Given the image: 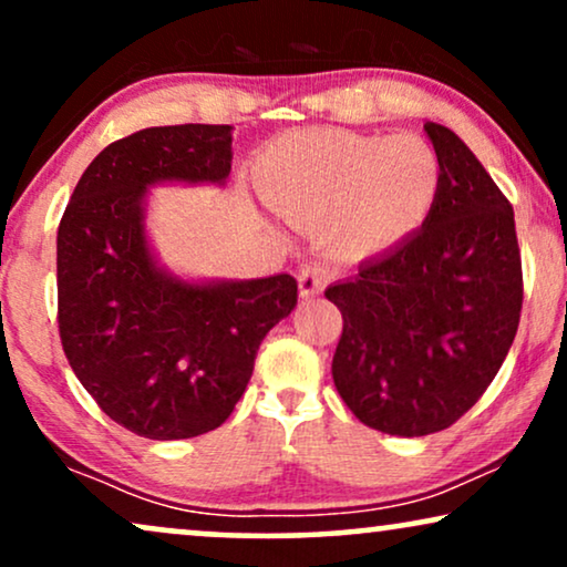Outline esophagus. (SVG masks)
<instances>
[{"label":"esophagus","instance_id":"obj_1","mask_svg":"<svg viewBox=\"0 0 567 567\" xmlns=\"http://www.w3.org/2000/svg\"><path fill=\"white\" fill-rule=\"evenodd\" d=\"M329 279H332V271H329L327 264H321V261L306 264V267L298 271V288H300V296H303V298L319 296V292L327 288Z\"/></svg>","mask_w":567,"mask_h":567}]
</instances>
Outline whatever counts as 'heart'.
<instances>
[{"instance_id": "b5f03b06", "label": "heart", "mask_w": 567, "mask_h": 567, "mask_svg": "<svg viewBox=\"0 0 567 567\" xmlns=\"http://www.w3.org/2000/svg\"><path fill=\"white\" fill-rule=\"evenodd\" d=\"M254 185L282 219L319 227L332 254L363 259L424 221L440 190V159L415 135L317 127L271 143L256 162Z\"/></svg>"}]
</instances>
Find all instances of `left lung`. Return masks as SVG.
I'll return each mask as SVG.
<instances>
[{"label":"left lung","instance_id":"1","mask_svg":"<svg viewBox=\"0 0 567 567\" xmlns=\"http://www.w3.org/2000/svg\"><path fill=\"white\" fill-rule=\"evenodd\" d=\"M440 190L421 230L327 288L342 334L332 379L384 434L453 426L497 377L523 306L513 206L450 127L426 123Z\"/></svg>","mask_w":567,"mask_h":567}]
</instances>
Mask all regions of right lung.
Instances as JSON below:
<instances>
[{"label": "right lung", "mask_w": 567, "mask_h": 567, "mask_svg": "<svg viewBox=\"0 0 567 567\" xmlns=\"http://www.w3.org/2000/svg\"><path fill=\"white\" fill-rule=\"evenodd\" d=\"M230 131L167 125L110 143L56 230L64 355L96 405L146 440H190L225 424L261 340L298 303L290 275L193 285L164 275L148 250V185L225 183Z\"/></svg>", "instance_id": "1"}]
</instances>
